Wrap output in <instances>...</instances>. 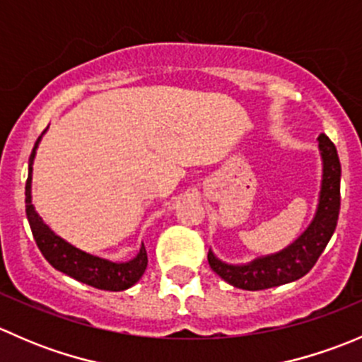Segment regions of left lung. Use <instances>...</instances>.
Wrapping results in <instances>:
<instances>
[{
  "mask_svg": "<svg viewBox=\"0 0 362 362\" xmlns=\"http://www.w3.org/2000/svg\"><path fill=\"white\" fill-rule=\"evenodd\" d=\"M319 151L322 159V180H320L319 203L315 215L308 228L286 249L275 254L261 255L245 264H231L208 250V264L210 268L231 284L233 287L245 291H261L269 287L284 286L305 276L319 255L329 243L334 229H337L339 214V166L338 152L333 141L326 134H319Z\"/></svg>",
  "mask_w": 362,
  "mask_h": 362,
  "instance_id": "left-lung-1",
  "label": "left lung"
}]
</instances>
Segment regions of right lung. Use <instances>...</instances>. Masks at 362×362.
Segmentation results:
<instances>
[{"label":"right lung","instance_id":"obj_1","mask_svg":"<svg viewBox=\"0 0 362 362\" xmlns=\"http://www.w3.org/2000/svg\"><path fill=\"white\" fill-rule=\"evenodd\" d=\"M42 136H38L31 156H29L28 182H25V215H28L31 233L35 236V242L40 252L57 272L64 273V275L71 276L78 282L96 287V289L115 291V293L117 291L129 289L141 279V275L147 269L148 259L144 243H141L140 252L129 261H112V259L100 257V255L89 254V252L69 243L68 240L61 238L35 210L31 196L33 163H35L36 148L42 141Z\"/></svg>","mask_w":362,"mask_h":362}]
</instances>
